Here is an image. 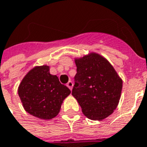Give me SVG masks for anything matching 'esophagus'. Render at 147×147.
<instances>
[{
  "label": "esophagus",
  "mask_w": 147,
  "mask_h": 147,
  "mask_svg": "<svg viewBox=\"0 0 147 147\" xmlns=\"http://www.w3.org/2000/svg\"><path fill=\"white\" fill-rule=\"evenodd\" d=\"M66 86L68 87V88H69L70 90H72V88H73V82L72 81H68V83L66 84Z\"/></svg>",
  "instance_id": "obj_1"
}]
</instances>
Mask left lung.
Listing matches in <instances>:
<instances>
[{"instance_id": "left-lung-1", "label": "left lung", "mask_w": 147, "mask_h": 147, "mask_svg": "<svg viewBox=\"0 0 147 147\" xmlns=\"http://www.w3.org/2000/svg\"><path fill=\"white\" fill-rule=\"evenodd\" d=\"M75 64L77 74L72 96L88 118L93 121L107 118L119 103L122 79L110 62L96 52L76 58Z\"/></svg>"}]
</instances>
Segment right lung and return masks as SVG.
Masks as SVG:
<instances>
[{
	"label": "right lung",
	"mask_w": 147,
	"mask_h": 147,
	"mask_svg": "<svg viewBox=\"0 0 147 147\" xmlns=\"http://www.w3.org/2000/svg\"><path fill=\"white\" fill-rule=\"evenodd\" d=\"M47 65L31 69L19 84L18 94L24 110L31 115L50 120L58 115L70 90L62 84Z\"/></svg>",
	"instance_id": "obj_1"
}]
</instances>
